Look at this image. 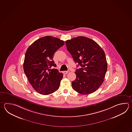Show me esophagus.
<instances>
[{"label":"esophagus","mask_w":132,"mask_h":132,"mask_svg":"<svg viewBox=\"0 0 132 132\" xmlns=\"http://www.w3.org/2000/svg\"><path fill=\"white\" fill-rule=\"evenodd\" d=\"M69 72V70H68V71H63V74H67Z\"/></svg>","instance_id":"34e87169"}]
</instances>
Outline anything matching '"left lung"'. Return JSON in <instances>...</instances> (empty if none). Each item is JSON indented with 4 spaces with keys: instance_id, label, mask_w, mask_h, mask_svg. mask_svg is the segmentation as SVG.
Here are the masks:
<instances>
[{
    "instance_id": "1",
    "label": "left lung",
    "mask_w": 132,
    "mask_h": 132,
    "mask_svg": "<svg viewBox=\"0 0 132 132\" xmlns=\"http://www.w3.org/2000/svg\"><path fill=\"white\" fill-rule=\"evenodd\" d=\"M65 44L77 66H81L76 70L73 89L82 94L96 91L103 82L107 70L104 52L95 41L86 37L73 38Z\"/></svg>"
}]
</instances>
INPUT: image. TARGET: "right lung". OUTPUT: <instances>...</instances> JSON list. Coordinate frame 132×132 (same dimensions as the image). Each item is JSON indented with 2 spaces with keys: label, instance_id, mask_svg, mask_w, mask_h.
Instances as JSON below:
<instances>
[{
  "label": "right lung",
  "instance_id": "add662e5",
  "mask_svg": "<svg viewBox=\"0 0 132 132\" xmlns=\"http://www.w3.org/2000/svg\"><path fill=\"white\" fill-rule=\"evenodd\" d=\"M64 45V42L50 36L38 39L26 52L23 70L28 80L35 90L48 95L59 88L63 74L56 69L53 58L54 53Z\"/></svg>",
  "mask_w": 132,
  "mask_h": 132
}]
</instances>
